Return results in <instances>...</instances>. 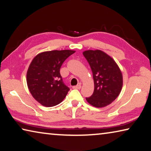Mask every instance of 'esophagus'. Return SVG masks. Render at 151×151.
<instances>
[{
    "instance_id": "34e87169",
    "label": "esophagus",
    "mask_w": 151,
    "mask_h": 151,
    "mask_svg": "<svg viewBox=\"0 0 151 151\" xmlns=\"http://www.w3.org/2000/svg\"><path fill=\"white\" fill-rule=\"evenodd\" d=\"M81 88V84H80V85H76V86H73V88H74V89H80Z\"/></svg>"
}]
</instances>
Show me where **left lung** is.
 Returning a JSON list of instances; mask_svg holds the SVG:
<instances>
[{
    "label": "left lung",
    "mask_w": 151,
    "mask_h": 151,
    "mask_svg": "<svg viewBox=\"0 0 151 151\" xmlns=\"http://www.w3.org/2000/svg\"><path fill=\"white\" fill-rule=\"evenodd\" d=\"M83 55L93 72L94 89L86 100L95 107L101 108L117 98L122 86V75L112 58L100 50H86Z\"/></svg>",
    "instance_id": "left-lung-1"
}]
</instances>
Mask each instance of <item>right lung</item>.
<instances>
[{
	"mask_svg": "<svg viewBox=\"0 0 151 151\" xmlns=\"http://www.w3.org/2000/svg\"><path fill=\"white\" fill-rule=\"evenodd\" d=\"M75 50H51L40 53L30 63L27 82L32 96L42 105H57L63 101L70 88L60 74L63 63Z\"/></svg>",
	"mask_w": 151,
	"mask_h": 151,
	"instance_id": "obj_1",
	"label": "right lung"
}]
</instances>
